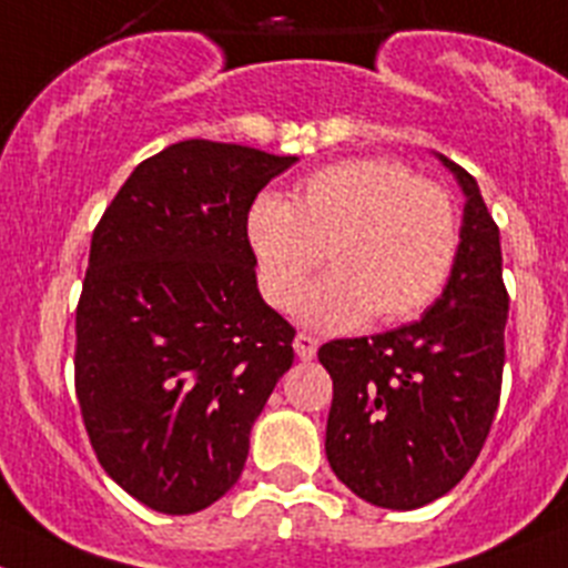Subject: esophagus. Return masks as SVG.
<instances>
[{
  "instance_id": "1",
  "label": "esophagus",
  "mask_w": 568,
  "mask_h": 568,
  "mask_svg": "<svg viewBox=\"0 0 568 568\" xmlns=\"http://www.w3.org/2000/svg\"><path fill=\"white\" fill-rule=\"evenodd\" d=\"M294 349L302 362H311V358L316 356V349H320V338L311 336V333H296Z\"/></svg>"
}]
</instances>
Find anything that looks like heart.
Listing matches in <instances>:
<instances>
[{
  "label": "heart",
  "mask_w": 568,
  "mask_h": 568,
  "mask_svg": "<svg viewBox=\"0 0 568 568\" xmlns=\"http://www.w3.org/2000/svg\"><path fill=\"white\" fill-rule=\"evenodd\" d=\"M260 285L288 311L322 266L302 316L338 331L369 316L395 325L420 314L452 277L459 210L443 184L392 159H344L308 173L291 201L260 195L246 215Z\"/></svg>",
  "instance_id": "1"
}]
</instances>
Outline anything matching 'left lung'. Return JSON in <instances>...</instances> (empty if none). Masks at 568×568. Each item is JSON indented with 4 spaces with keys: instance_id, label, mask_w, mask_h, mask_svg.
Masks as SVG:
<instances>
[{
    "instance_id": "1",
    "label": "left lung",
    "mask_w": 568,
    "mask_h": 568,
    "mask_svg": "<svg viewBox=\"0 0 568 568\" xmlns=\"http://www.w3.org/2000/svg\"><path fill=\"white\" fill-rule=\"evenodd\" d=\"M443 162L468 195L443 296L409 325L320 347L333 378L327 463L356 496L389 510H415L459 485L501 397L510 294L499 226L476 179Z\"/></svg>"
}]
</instances>
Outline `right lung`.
<instances>
[{
  "instance_id": "add662e5",
  "label": "right lung",
  "mask_w": 568,
  "mask_h": 568,
  "mask_svg": "<svg viewBox=\"0 0 568 568\" xmlns=\"http://www.w3.org/2000/svg\"><path fill=\"white\" fill-rule=\"evenodd\" d=\"M294 156L184 140L105 206L75 308V395L105 474L190 516L241 476L248 432L294 364L296 331L260 300L246 215Z\"/></svg>"
}]
</instances>
